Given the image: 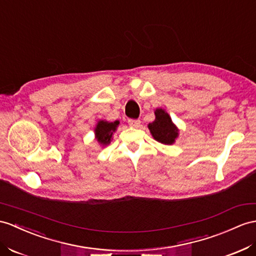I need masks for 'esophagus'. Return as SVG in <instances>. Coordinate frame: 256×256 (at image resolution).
<instances>
[{
	"label": "esophagus",
	"mask_w": 256,
	"mask_h": 256,
	"mask_svg": "<svg viewBox=\"0 0 256 256\" xmlns=\"http://www.w3.org/2000/svg\"><path fill=\"white\" fill-rule=\"evenodd\" d=\"M128 124H129L130 127L138 128V127H140L141 122H140L139 120H128Z\"/></svg>",
	"instance_id": "1"
}]
</instances>
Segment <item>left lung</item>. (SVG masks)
Returning a JSON list of instances; mask_svg holds the SVG:
<instances>
[{
  "label": "left lung",
  "instance_id": "1",
  "mask_svg": "<svg viewBox=\"0 0 256 256\" xmlns=\"http://www.w3.org/2000/svg\"><path fill=\"white\" fill-rule=\"evenodd\" d=\"M155 120L148 124L150 132L156 141L164 144H172L177 138L178 129L174 126L172 118L164 110L158 108L155 110Z\"/></svg>",
  "mask_w": 256,
  "mask_h": 256
}]
</instances>
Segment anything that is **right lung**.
<instances>
[{"label":"right lung","mask_w":256,"mask_h":256,"mask_svg":"<svg viewBox=\"0 0 256 256\" xmlns=\"http://www.w3.org/2000/svg\"><path fill=\"white\" fill-rule=\"evenodd\" d=\"M118 124L120 122H108L104 120H100L96 124V136L98 141L101 143V144H108L112 139V136L113 132L116 130Z\"/></svg>","instance_id":"1"}]
</instances>
